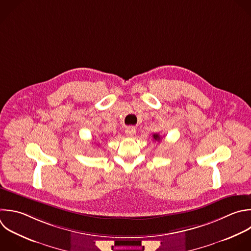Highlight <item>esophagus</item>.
I'll list each match as a JSON object with an SVG mask.
<instances>
[{"mask_svg": "<svg viewBox=\"0 0 251 251\" xmlns=\"http://www.w3.org/2000/svg\"><path fill=\"white\" fill-rule=\"evenodd\" d=\"M136 133V128L134 127V126H127L126 128V134L127 135V136H133L134 134Z\"/></svg>", "mask_w": 251, "mask_h": 251, "instance_id": "esophagus-1", "label": "esophagus"}]
</instances>
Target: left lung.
Masks as SVG:
<instances>
[{
    "mask_svg": "<svg viewBox=\"0 0 251 251\" xmlns=\"http://www.w3.org/2000/svg\"><path fill=\"white\" fill-rule=\"evenodd\" d=\"M153 138H154L155 140H157V141L161 140V136H160L158 133H155V134H153Z\"/></svg>",
    "mask_w": 251,
    "mask_h": 251,
    "instance_id": "8db88e82",
    "label": "left lung"
}]
</instances>
